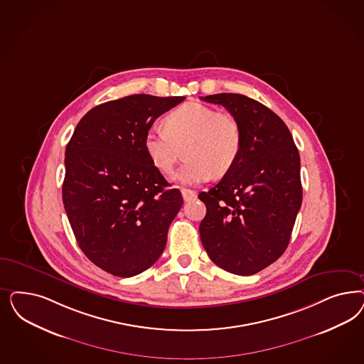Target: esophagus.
Returning a JSON list of instances; mask_svg holds the SVG:
<instances>
[{
  "mask_svg": "<svg viewBox=\"0 0 364 364\" xmlns=\"http://www.w3.org/2000/svg\"><path fill=\"white\" fill-rule=\"evenodd\" d=\"M181 193H182L183 200H186V202H188V200L197 198V193H196L194 190H190V188H181Z\"/></svg>",
  "mask_w": 364,
  "mask_h": 364,
  "instance_id": "esophagus-1",
  "label": "esophagus"
}]
</instances>
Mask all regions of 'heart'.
<instances>
[{
    "label": "heart",
    "mask_w": 364,
    "mask_h": 364,
    "mask_svg": "<svg viewBox=\"0 0 364 364\" xmlns=\"http://www.w3.org/2000/svg\"><path fill=\"white\" fill-rule=\"evenodd\" d=\"M143 147L154 167L166 176L173 173L183 149L186 162L176 179L198 185L235 167L242 150V129L230 114L188 102L164 117V129H147Z\"/></svg>",
    "instance_id": "b5f03b06"
}]
</instances>
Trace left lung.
<instances>
[{
  "label": "left lung",
  "mask_w": 364,
  "mask_h": 364,
  "mask_svg": "<svg viewBox=\"0 0 364 364\" xmlns=\"http://www.w3.org/2000/svg\"><path fill=\"white\" fill-rule=\"evenodd\" d=\"M200 99L225 107L242 129L235 167L198 196L206 205L200 241L215 265L250 276L289 244L303 200L300 155L287 124L257 100L240 94Z\"/></svg>",
  "instance_id": "8db88e82"
}]
</instances>
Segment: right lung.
<instances>
[{"instance_id":"right-lung-1","label":"right lung","mask_w":364,"mask_h":364,"mask_svg":"<svg viewBox=\"0 0 364 364\" xmlns=\"http://www.w3.org/2000/svg\"><path fill=\"white\" fill-rule=\"evenodd\" d=\"M185 96L129 95L88 111L65 150L63 203L82 253L100 269L132 277L161 257L181 191L154 167L143 138Z\"/></svg>"}]
</instances>
